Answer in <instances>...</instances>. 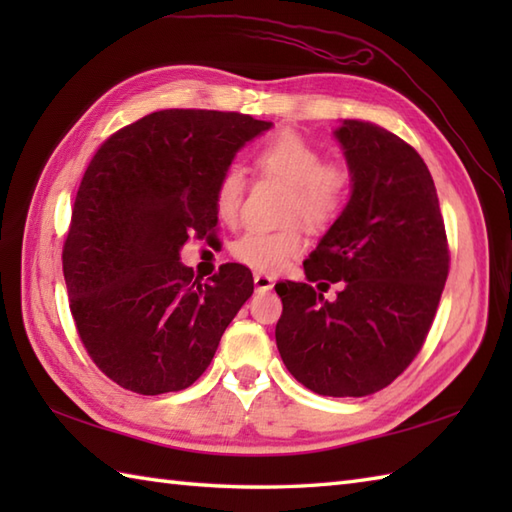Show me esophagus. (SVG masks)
Instances as JSON below:
<instances>
[{
	"label": "esophagus",
	"instance_id": "esophagus-1",
	"mask_svg": "<svg viewBox=\"0 0 512 512\" xmlns=\"http://www.w3.org/2000/svg\"><path fill=\"white\" fill-rule=\"evenodd\" d=\"M253 281H255L257 292H268V290H273V286H275V279L270 277V275H266V273H257L253 277Z\"/></svg>",
	"mask_w": 512,
	"mask_h": 512
}]
</instances>
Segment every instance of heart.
Returning <instances> with one entry per match:
<instances>
[{
  "label": "heart",
  "instance_id": "1",
  "mask_svg": "<svg viewBox=\"0 0 512 512\" xmlns=\"http://www.w3.org/2000/svg\"><path fill=\"white\" fill-rule=\"evenodd\" d=\"M255 167L266 178L288 184L284 220H301L310 228L330 226L345 209L352 191V171L341 160H323V151L290 129L268 136L255 151ZM246 195L244 173L228 167L215 187V211L220 220L233 224L242 213ZM306 248L299 224L268 228H248L239 235L231 253L255 270L275 273Z\"/></svg>",
  "mask_w": 512,
  "mask_h": 512
}]
</instances>
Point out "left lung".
I'll return each instance as SVG.
<instances>
[{
    "label": "left lung",
    "mask_w": 512,
    "mask_h": 512,
    "mask_svg": "<svg viewBox=\"0 0 512 512\" xmlns=\"http://www.w3.org/2000/svg\"><path fill=\"white\" fill-rule=\"evenodd\" d=\"M336 138L352 198L303 268L308 281L341 290L328 301L303 281H281L275 339L288 372L314 394L361 398L394 383L422 350L451 257L418 151L363 121H345Z\"/></svg>",
    "instance_id": "left-lung-1"
}]
</instances>
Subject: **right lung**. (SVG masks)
<instances>
[{"instance_id": "right-lung-1", "label": "right lung", "mask_w": 512, "mask_h": 512, "mask_svg": "<svg viewBox=\"0 0 512 512\" xmlns=\"http://www.w3.org/2000/svg\"><path fill=\"white\" fill-rule=\"evenodd\" d=\"M268 127L239 112L162 110L96 149L74 198L63 277L85 352L123 389L191 387L253 295L246 266L224 264L202 284L180 248L215 231L217 180Z\"/></svg>"}]
</instances>
